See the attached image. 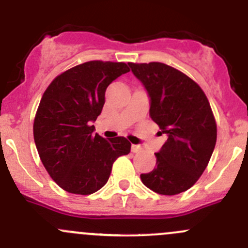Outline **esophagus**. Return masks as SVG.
Instances as JSON below:
<instances>
[{"label":"esophagus","mask_w":248,"mask_h":248,"mask_svg":"<svg viewBox=\"0 0 248 248\" xmlns=\"http://www.w3.org/2000/svg\"><path fill=\"white\" fill-rule=\"evenodd\" d=\"M141 146H139V145H132V152H136V154H138V152L141 151Z\"/></svg>","instance_id":"1"}]
</instances>
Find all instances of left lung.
<instances>
[{"label": "left lung", "mask_w": 248, "mask_h": 248, "mask_svg": "<svg viewBox=\"0 0 248 248\" xmlns=\"http://www.w3.org/2000/svg\"><path fill=\"white\" fill-rule=\"evenodd\" d=\"M128 64L149 92L150 116L167 137L156 154L157 167L140 179L163 196L187 191L202 176L216 145V120L207 97L194 80L168 64Z\"/></svg>", "instance_id": "1"}]
</instances>
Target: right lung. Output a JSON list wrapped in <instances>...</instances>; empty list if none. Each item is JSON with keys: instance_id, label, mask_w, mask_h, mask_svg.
Here are the masks:
<instances>
[{"instance_id": "1", "label": "right lung", "mask_w": 248, "mask_h": 248, "mask_svg": "<svg viewBox=\"0 0 248 248\" xmlns=\"http://www.w3.org/2000/svg\"><path fill=\"white\" fill-rule=\"evenodd\" d=\"M127 72L124 62H85L57 76L43 93L34 116V142L51 179L69 193L87 196L101 189L112 163L131 151L126 138L104 139L92 124L103 109L107 87Z\"/></svg>"}]
</instances>
